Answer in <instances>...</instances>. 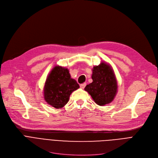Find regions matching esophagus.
Returning <instances> with one entry per match:
<instances>
[{
	"instance_id": "34e87169",
	"label": "esophagus",
	"mask_w": 158,
	"mask_h": 158,
	"mask_svg": "<svg viewBox=\"0 0 158 158\" xmlns=\"http://www.w3.org/2000/svg\"><path fill=\"white\" fill-rule=\"evenodd\" d=\"M86 82H85V83L81 84V85H80V87H81V88H82V89H84L85 87L86 86Z\"/></svg>"
}]
</instances>
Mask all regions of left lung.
Here are the masks:
<instances>
[{
    "label": "left lung",
    "instance_id": "left-lung-1",
    "mask_svg": "<svg viewBox=\"0 0 158 158\" xmlns=\"http://www.w3.org/2000/svg\"><path fill=\"white\" fill-rule=\"evenodd\" d=\"M92 78L93 82L85 88L98 106L110 104L117 93V81L111 66L102 62L94 66Z\"/></svg>",
    "mask_w": 158,
    "mask_h": 158
}]
</instances>
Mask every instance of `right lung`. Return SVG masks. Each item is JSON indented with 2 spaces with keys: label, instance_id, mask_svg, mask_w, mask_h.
<instances>
[{
  "label": "right lung",
  "instance_id": "right-lung-1",
  "mask_svg": "<svg viewBox=\"0 0 158 158\" xmlns=\"http://www.w3.org/2000/svg\"><path fill=\"white\" fill-rule=\"evenodd\" d=\"M79 85L71 78L68 69L56 66L47 77L44 94L45 101L48 104L59 109L65 106L73 91Z\"/></svg>",
  "mask_w": 158,
  "mask_h": 158
}]
</instances>
